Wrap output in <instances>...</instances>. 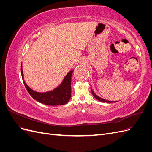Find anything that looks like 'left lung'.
<instances>
[{
    "label": "left lung",
    "mask_w": 152,
    "mask_h": 152,
    "mask_svg": "<svg viewBox=\"0 0 152 152\" xmlns=\"http://www.w3.org/2000/svg\"><path fill=\"white\" fill-rule=\"evenodd\" d=\"M91 92H92V94H93L94 97L96 99H97L98 101H99V102H103V103H114V102H112V101H108V100H106V99H103V98H102L99 97L98 96H97V95H96V94L94 93V91H93V90H92V89H91Z\"/></svg>",
    "instance_id": "left-lung-1"
}]
</instances>
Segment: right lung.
Returning <instances> with one entry per match:
<instances>
[{"label":"right lung","instance_id":"obj_1","mask_svg":"<svg viewBox=\"0 0 152 152\" xmlns=\"http://www.w3.org/2000/svg\"><path fill=\"white\" fill-rule=\"evenodd\" d=\"M73 70L69 72L64 78L61 84L56 89L46 93H38L34 91L28 86L23 79L22 64L21 66V72L23 80L27 91L34 99L37 102L46 105L56 106L63 105L67 103L71 98V80Z\"/></svg>","mask_w":152,"mask_h":152}]
</instances>
